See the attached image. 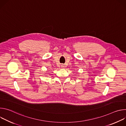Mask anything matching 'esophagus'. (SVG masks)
Instances as JSON below:
<instances>
[{"instance_id": "34e87169", "label": "esophagus", "mask_w": 126, "mask_h": 126, "mask_svg": "<svg viewBox=\"0 0 126 126\" xmlns=\"http://www.w3.org/2000/svg\"><path fill=\"white\" fill-rule=\"evenodd\" d=\"M61 68H64V65H61Z\"/></svg>"}]
</instances>
